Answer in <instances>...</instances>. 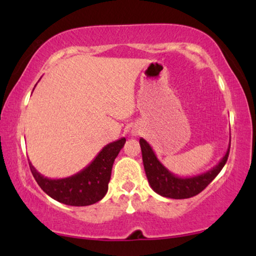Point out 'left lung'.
Listing matches in <instances>:
<instances>
[{
  "label": "left lung",
  "mask_w": 256,
  "mask_h": 256,
  "mask_svg": "<svg viewBox=\"0 0 256 256\" xmlns=\"http://www.w3.org/2000/svg\"><path fill=\"white\" fill-rule=\"evenodd\" d=\"M140 146H141L142 150V160L146 178H148V182L152 190L156 194L166 198L185 199L200 194L214 180L216 174L222 171L227 162V158H228L230 142L225 156L220 160V162L216 166H213L212 169H210L204 174L192 177H178L172 172H170L160 162L152 148L144 138H140Z\"/></svg>",
  "instance_id": "1"
}]
</instances>
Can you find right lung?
I'll return each instance as SVG.
<instances>
[{"mask_svg": "<svg viewBox=\"0 0 256 256\" xmlns=\"http://www.w3.org/2000/svg\"><path fill=\"white\" fill-rule=\"evenodd\" d=\"M124 142L126 138H122L108 143L85 169L73 176L51 180L40 174L29 162L30 170L42 190L54 200L70 206L96 204L107 194L113 163Z\"/></svg>", "mask_w": 256, "mask_h": 256, "instance_id": "right-lung-1", "label": "right lung"}]
</instances>
